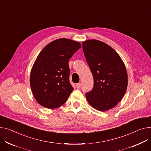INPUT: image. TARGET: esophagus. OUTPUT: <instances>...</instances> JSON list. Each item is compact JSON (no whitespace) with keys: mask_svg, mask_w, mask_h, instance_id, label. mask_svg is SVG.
Segmentation results:
<instances>
[{"mask_svg":"<svg viewBox=\"0 0 151 151\" xmlns=\"http://www.w3.org/2000/svg\"><path fill=\"white\" fill-rule=\"evenodd\" d=\"M76 87L77 88H81V83H79L76 84Z\"/></svg>","mask_w":151,"mask_h":151,"instance_id":"1","label":"esophagus"}]
</instances>
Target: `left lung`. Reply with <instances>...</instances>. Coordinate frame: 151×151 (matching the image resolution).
<instances>
[{
  "label": "left lung",
  "mask_w": 151,
  "mask_h": 151,
  "mask_svg": "<svg viewBox=\"0 0 151 151\" xmlns=\"http://www.w3.org/2000/svg\"><path fill=\"white\" fill-rule=\"evenodd\" d=\"M83 50L93 77V87L86 93L87 101L106 111L121 101L127 89V74L121 58L107 44L98 40L83 42Z\"/></svg>",
  "instance_id": "obj_1"
}]
</instances>
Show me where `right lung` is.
<instances>
[{
  "mask_svg": "<svg viewBox=\"0 0 151 151\" xmlns=\"http://www.w3.org/2000/svg\"><path fill=\"white\" fill-rule=\"evenodd\" d=\"M81 47L72 40L59 39L39 53L30 75V86L39 104L55 109L66 102L73 90L69 80L68 61Z\"/></svg>",
  "mask_w": 151,
  "mask_h": 151,
  "instance_id": "add662e5",
  "label": "right lung"
}]
</instances>
